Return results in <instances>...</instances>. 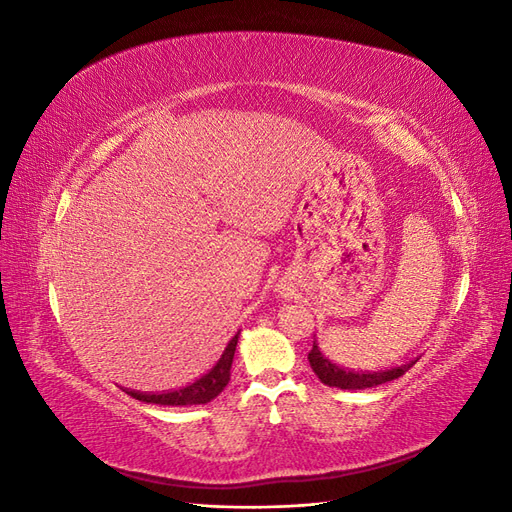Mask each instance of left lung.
Instances as JSON below:
<instances>
[{"instance_id":"obj_1","label":"left lung","mask_w":512,"mask_h":512,"mask_svg":"<svg viewBox=\"0 0 512 512\" xmlns=\"http://www.w3.org/2000/svg\"><path fill=\"white\" fill-rule=\"evenodd\" d=\"M307 359H309V365H312V369H314V374L320 378V382L329 384V386H337V389H352V391L369 389V386L391 382L399 376H404L406 371L416 363V361H410L401 367L384 369V371L382 369L380 371H365V374L361 371L359 374V371H350V369L346 371L342 367H337L335 363H331L327 356L318 350L316 344L312 346V350H309Z\"/></svg>"}]
</instances>
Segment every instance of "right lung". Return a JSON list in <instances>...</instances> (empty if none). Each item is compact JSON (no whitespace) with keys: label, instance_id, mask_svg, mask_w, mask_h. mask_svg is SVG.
<instances>
[{"label":"right lung","instance_id":"add662e5","mask_svg":"<svg viewBox=\"0 0 512 512\" xmlns=\"http://www.w3.org/2000/svg\"><path fill=\"white\" fill-rule=\"evenodd\" d=\"M237 339L239 333L230 339L228 346L224 348L220 361L215 363L205 376H200L188 386H181L177 391H168V393H138V391H128L138 401H145V404H160V406H196V404H207L213 397H218L224 386L230 380V367H232V356H235L237 350Z\"/></svg>","mask_w":512,"mask_h":512}]
</instances>
